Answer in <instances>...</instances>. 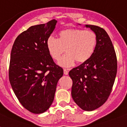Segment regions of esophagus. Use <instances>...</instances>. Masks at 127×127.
Listing matches in <instances>:
<instances>
[{
    "instance_id": "obj_1",
    "label": "esophagus",
    "mask_w": 127,
    "mask_h": 127,
    "mask_svg": "<svg viewBox=\"0 0 127 127\" xmlns=\"http://www.w3.org/2000/svg\"><path fill=\"white\" fill-rule=\"evenodd\" d=\"M64 75H68V69H64Z\"/></svg>"
}]
</instances>
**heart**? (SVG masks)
Returning <instances> with one entry per match:
<instances>
[{
	"instance_id": "1",
	"label": "heart",
	"mask_w": 127,
	"mask_h": 127,
	"mask_svg": "<svg viewBox=\"0 0 127 127\" xmlns=\"http://www.w3.org/2000/svg\"><path fill=\"white\" fill-rule=\"evenodd\" d=\"M96 44L97 36L93 31L70 28L59 32L57 39L49 37L46 47L51 57L57 61L65 49L66 54L59 60V64L69 67L75 61L77 63H83L88 61L93 54Z\"/></svg>"
}]
</instances>
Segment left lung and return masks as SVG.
Listing matches in <instances>:
<instances>
[{
    "mask_svg": "<svg viewBox=\"0 0 127 127\" xmlns=\"http://www.w3.org/2000/svg\"><path fill=\"white\" fill-rule=\"evenodd\" d=\"M97 36L93 54L88 61L69 72L73 81L72 97L81 109L92 111L104 104L111 93L117 73L114 48L105 30L85 25Z\"/></svg>",
    "mask_w": 127,
    "mask_h": 127,
    "instance_id": "left-lung-1",
    "label": "left lung"
}]
</instances>
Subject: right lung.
<instances>
[{
    "label": "right lung",
    "mask_w": 127,
    "mask_h": 127,
    "mask_svg": "<svg viewBox=\"0 0 127 127\" xmlns=\"http://www.w3.org/2000/svg\"><path fill=\"white\" fill-rule=\"evenodd\" d=\"M57 22L53 19L31 26L16 38L11 49L9 82L21 105L33 114L50 108L63 75V69L54 63L46 47Z\"/></svg>",
    "instance_id": "obj_1"
}]
</instances>
